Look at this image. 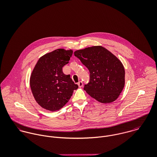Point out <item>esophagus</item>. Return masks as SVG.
Here are the masks:
<instances>
[{"instance_id":"esophagus-1","label":"esophagus","mask_w":157,"mask_h":157,"mask_svg":"<svg viewBox=\"0 0 157 157\" xmlns=\"http://www.w3.org/2000/svg\"><path fill=\"white\" fill-rule=\"evenodd\" d=\"M78 86H79L80 88H82V87L83 86V82H82V81H80V82H79L78 83Z\"/></svg>"}]
</instances>
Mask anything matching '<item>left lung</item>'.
I'll return each mask as SVG.
<instances>
[{
  "mask_svg": "<svg viewBox=\"0 0 157 157\" xmlns=\"http://www.w3.org/2000/svg\"><path fill=\"white\" fill-rule=\"evenodd\" d=\"M74 54L90 71V82L84 90L100 103L115 101L124 86L125 71L121 62L101 46L77 50Z\"/></svg>",
  "mask_w": 157,
  "mask_h": 157,
  "instance_id": "1",
  "label": "left lung"
}]
</instances>
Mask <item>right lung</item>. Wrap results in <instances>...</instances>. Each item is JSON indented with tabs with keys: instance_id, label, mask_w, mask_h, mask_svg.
Returning a JSON list of instances; mask_svg holds the SVG:
<instances>
[{
	"instance_id": "1",
	"label": "right lung",
	"mask_w": 157,
	"mask_h": 157,
	"mask_svg": "<svg viewBox=\"0 0 157 157\" xmlns=\"http://www.w3.org/2000/svg\"><path fill=\"white\" fill-rule=\"evenodd\" d=\"M72 55V50H54L40 57L32 72V93L37 103L46 110L56 111L63 108L78 87L69 74L63 72Z\"/></svg>"
}]
</instances>
